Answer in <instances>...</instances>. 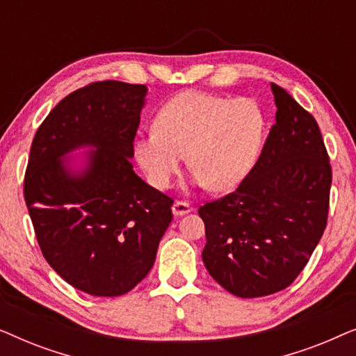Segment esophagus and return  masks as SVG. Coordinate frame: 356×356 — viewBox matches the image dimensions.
<instances>
[{
  "mask_svg": "<svg viewBox=\"0 0 356 356\" xmlns=\"http://www.w3.org/2000/svg\"><path fill=\"white\" fill-rule=\"evenodd\" d=\"M172 211H173V213L175 216H184V213H188V212H191L193 211V207L189 206L188 202H184V201H177L173 204V207H172Z\"/></svg>",
  "mask_w": 356,
  "mask_h": 356,
  "instance_id": "obj_1",
  "label": "esophagus"
}]
</instances>
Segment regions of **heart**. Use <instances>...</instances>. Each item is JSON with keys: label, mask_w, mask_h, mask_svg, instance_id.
Listing matches in <instances>:
<instances>
[{"label": "heart", "mask_w": 356, "mask_h": 356, "mask_svg": "<svg viewBox=\"0 0 356 356\" xmlns=\"http://www.w3.org/2000/svg\"><path fill=\"white\" fill-rule=\"evenodd\" d=\"M266 134L262 106L250 97L186 90L157 111L154 129L136 136L133 154L147 181L167 189L184 155L211 191H230L248 177Z\"/></svg>", "instance_id": "1"}]
</instances>
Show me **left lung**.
I'll return each mask as SVG.
<instances>
[{
    "label": "left lung",
    "mask_w": 356,
    "mask_h": 356,
    "mask_svg": "<svg viewBox=\"0 0 356 356\" xmlns=\"http://www.w3.org/2000/svg\"><path fill=\"white\" fill-rule=\"evenodd\" d=\"M275 124L235 191L199 207L202 261L232 295L277 293L308 264L327 223L332 168L314 116L277 84Z\"/></svg>",
    "instance_id": "8db88e82"
}]
</instances>
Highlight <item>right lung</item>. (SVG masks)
Returning a JSON list of instances; mask_svg holds the SVG:
<instances>
[{
  "instance_id": "right-lung-1",
  "label": "right lung",
  "mask_w": 356,
  "mask_h": 356,
  "mask_svg": "<svg viewBox=\"0 0 356 356\" xmlns=\"http://www.w3.org/2000/svg\"><path fill=\"white\" fill-rule=\"evenodd\" d=\"M147 87L99 81L53 108L32 140L24 197L45 257L94 296H120L152 269L173 199L134 173L133 143ZM97 147L72 172L63 154Z\"/></svg>"
}]
</instances>
